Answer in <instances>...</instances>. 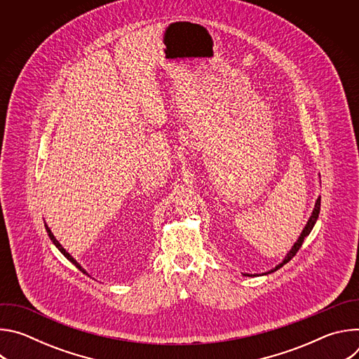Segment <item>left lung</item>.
<instances>
[{
	"instance_id": "8db88e82",
	"label": "left lung",
	"mask_w": 359,
	"mask_h": 359,
	"mask_svg": "<svg viewBox=\"0 0 359 359\" xmlns=\"http://www.w3.org/2000/svg\"><path fill=\"white\" fill-rule=\"evenodd\" d=\"M320 208H321V197H318V200H317V203H316V208H314V210H313V215H311V217H310V220H309V223L305 224V229L302 230V233H301V236H299V238L297 240V243L294 244V247L290 250V252L287 254V257L284 259V262L281 263V264H278L276 269H273V270H270L269 273H264V274H270V273H274L276 270H278L280 267H283L284 264H287L294 255L297 254V251L301 248V245H302V241H304V238L309 236L310 233H311V230H313V227H314V224H316V222H317V219H318V215H320ZM243 276H247V277H254V276H257V274H245V273H243Z\"/></svg>"
}]
</instances>
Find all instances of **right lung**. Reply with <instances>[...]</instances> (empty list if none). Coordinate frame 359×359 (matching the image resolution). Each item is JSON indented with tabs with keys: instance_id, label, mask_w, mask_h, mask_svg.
<instances>
[{
	"instance_id": "1",
	"label": "right lung",
	"mask_w": 359,
	"mask_h": 359,
	"mask_svg": "<svg viewBox=\"0 0 359 359\" xmlns=\"http://www.w3.org/2000/svg\"><path fill=\"white\" fill-rule=\"evenodd\" d=\"M45 229H46V231H48V236H49V238L53 240V243L57 245V248H58V250H60V251H61V252L65 255V257H67V259H68V260H69V262H71V263H72V264H74L76 269H79V270H81L83 274H88V273H86V271H85V270H83V269H82V267H81V266L76 263V260H74L72 255H69V252H68V251H67V250H65V248H64V247L60 244V241H58V240L54 237V234H53V233H50V230H49V227H48L46 224H45Z\"/></svg>"
}]
</instances>
